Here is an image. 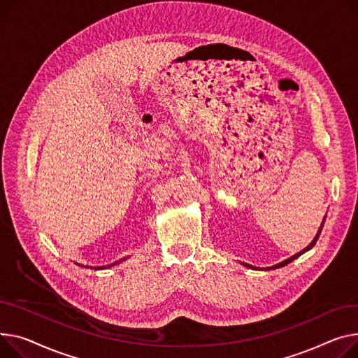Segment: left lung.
Masks as SVG:
<instances>
[{"label": "left lung", "instance_id": "obj_1", "mask_svg": "<svg viewBox=\"0 0 358 358\" xmlns=\"http://www.w3.org/2000/svg\"><path fill=\"white\" fill-rule=\"evenodd\" d=\"M324 222H325V219H324ZM322 226H324V223H322ZM322 226L320 227V230H318L317 236L314 237V241H313L311 243H309V245H308V246H306V248H305L303 250H301L299 253H296V255L291 256V257H289V259H287V260H283V262H280V264H278V265H275V266H272V268H273V269H276V268H282V266H285V265H288V264H289V262H292L294 259H296L298 256H301V255H302L303 252H306V250H309V249H311V248H313V246H314V245L317 243V241H318V237H320V234H321V229H322ZM250 268H252V266H250Z\"/></svg>", "mask_w": 358, "mask_h": 358}]
</instances>
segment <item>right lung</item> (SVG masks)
<instances>
[{
    "label": "right lung",
    "instance_id": "obj_1",
    "mask_svg": "<svg viewBox=\"0 0 358 358\" xmlns=\"http://www.w3.org/2000/svg\"><path fill=\"white\" fill-rule=\"evenodd\" d=\"M90 269H92V268H90ZM98 269H99V268H98Z\"/></svg>",
    "mask_w": 358,
    "mask_h": 358
}]
</instances>
